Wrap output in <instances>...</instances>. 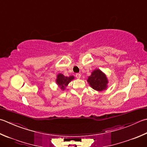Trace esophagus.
<instances>
[{"instance_id": "obj_1", "label": "esophagus", "mask_w": 147, "mask_h": 147, "mask_svg": "<svg viewBox=\"0 0 147 147\" xmlns=\"http://www.w3.org/2000/svg\"><path fill=\"white\" fill-rule=\"evenodd\" d=\"M76 77L77 78H81V74H80V73H76Z\"/></svg>"}]
</instances>
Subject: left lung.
Masks as SVG:
<instances>
[{"mask_svg":"<svg viewBox=\"0 0 147 147\" xmlns=\"http://www.w3.org/2000/svg\"><path fill=\"white\" fill-rule=\"evenodd\" d=\"M87 82L92 88L99 92L105 90L108 88V78L99 69H96L92 72L91 75L88 77Z\"/></svg>","mask_w":147,"mask_h":147,"instance_id":"left-lung-1","label":"left lung"}]
</instances>
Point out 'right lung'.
Masks as SVG:
<instances>
[{"label": "right lung", "instance_id": "right-lung-1", "mask_svg": "<svg viewBox=\"0 0 147 147\" xmlns=\"http://www.w3.org/2000/svg\"><path fill=\"white\" fill-rule=\"evenodd\" d=\"M74 79V76H65L64 74L61 73H59L57 74V79H56V83L59 87L62 90H64L65 87L68 85L72 80Z\"/></svg>", "mask_w": 147, "mask_h": 147}]
</instances>
